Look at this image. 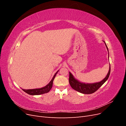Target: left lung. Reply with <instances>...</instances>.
I'll return each instance as SVG.
<instances>
[{
    "label": "left lung",
    "instance_id": "1",
    "mask_svg": "<svg viewBox=\"0 0 126 126\" xmlns=\"http://www.w3.org/2000/svg\"><path fill=\"white\" fill-rule=\"evenodd\" d=\"M106 44V43H105ZM107 49L108 50V47L107 46ZM110 73V65L109 67V72L106 76L105 78L102 80V81L99 82L94 83H82L76 80L70 72H69V82L70 83V86L72 88V89L74 90L78 91L79 93H81L84 94H91L94 93L99 88L104 84V83L107 81L109 77Z\"/></svg>",
    "mask_w": 126,
    "mask_h": 126
}]
</instances>
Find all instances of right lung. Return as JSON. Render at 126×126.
<instances>
[{
  "instance_id": "obj_1",
  "label": "right lung",
  "mask_w": 126,
  "mask_h": 126,
  "mask_svg": "<svg viewBox=\"0 0 126 126\" xmlns=\"http://www.w3.org/2000/svg\"><path fill=\"white\" fill-rule=\"evenodd\" d=\"M58 72V71H57L55 74L54 76L53 77L50 82H49L47 86H46L45 87L41 88L33 89H22V90L25 91V92L27 94H28L30 95H39V94H44L48 93L49 91H50V89H51V88L52 87V84H53V81H54V80L56 77V75Z\"/></svg>"
}]
</instances>
